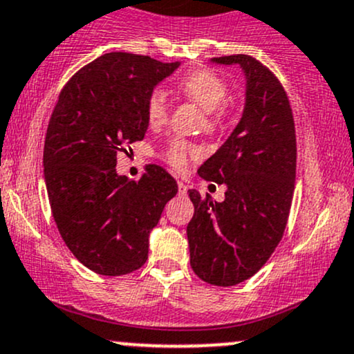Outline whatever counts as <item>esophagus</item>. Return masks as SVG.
I'll return each instance as SVG.
<instances>
[{
  "label": "esophagus",
  "mask_w": 354,
  "mask_h": 354,
  "mask_svg": "<svg viewBox=\"0 0 354 354\" xmlns=\"http://www.w3.org/2000/svg\"><path fill=\"white\" fill-rule=\"evenodd\" d=\"M178 191H180V194H186V191H188V188H186V185L183 181H178Z\"/></svg>",
  "instance_id": "1"
}]
</instances>
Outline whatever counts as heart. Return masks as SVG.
<instances>
[{
    "label": "heart",
    "mask_w": 354,
    "mask_h": 354,
    "mask_svg": "<svg viewBox=\"0 0 354 354\" xmlns=\"http://www.w3.org/2000/svg\"><path fill=\"white\" fill-rule=\"evenodd\" d=\"M176 91L196 103L206 111V128L216 131L226 120V101L230 98V84L218 73L211 70H196L181 76L176 81ZM169 116V100L163 89L154 88L146 98V118L149 124L160 126ZM201 149L188 141L173 140L166 148L165 158L176 169H185L189 161L198 160Z\"/></svg>",
    "instance_id": "b5f03b06"
}]
</instances>
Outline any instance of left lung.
Masks as SVG:
<instances>
[{
  "label": "left lung",
  "mask_w": 354,
  "mask_h": 354,
  "mask_svg": "<svg viewBox=\"0 0 354 354\" xmlns=\"http://www.w3.org/2000/svg\"><path fill=\"white\" fill-rule=\"evenodd\" d=\"M213 61L243 68L246 104L225 145L198 169L203 180L226 186L225 201L189 189L194 214L186 233L198 278L234 286L258 273L281 241L295 193L296 133L273 71L248 55Z\"/></svg>",
  "instance_id": "8db88e82"
}]
</instances>
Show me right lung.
<instances>
[{"label": "right lung", "mask_w": 354, "mask_h": 354, "mask_svg": "<svg viewBox=\"0 0 354 354\" xmlns=\"http://www.w3.org/2000/svg\"><path fill=\"white\" fill-rule=\"evenodd\" d=\"M180 66L143 55L106 53L61 89L46 129L43 166L56 226L80 263L103 276L136 271L149 233L178 193L149 165L138 181L116 173V156L148 129L146 98Z\"/></svg>", "instance_id": "add662e5"}]
</instances>
